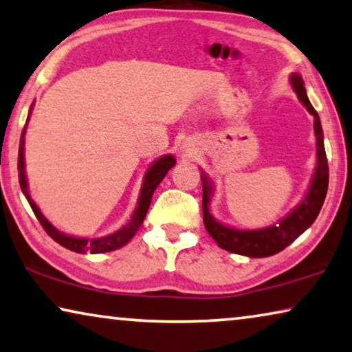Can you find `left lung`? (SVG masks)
Segmentation results:
<instances>
[{
	"label": "left lung",
	"instance_id": "obj_1",
	"mask_svg": "<svg viewBox=\"0 0 352 352\" xmlns=\"http://www.w3.org/2000/svg\"><path fill=\"white\" fill-rule=\"evenodd\" d=\"M292 88L296 90L298 99H300L303 106L307 107L314 117V135H316V153H318V164L316 170H314L310 191L303 199L302 204L292 210L285 219H281L280 224L264 229L256 230H240L224 226V224L218 223L213 219L212 214L208 212V202L210 196H212V186L207 182L206 175H201L202 178V214H204V224H206L207 232L210 234L218 246L223 250L230 251L235 254L250 256V258H267V256H274L285 250L287 245H291L298 235L311 226L314 219L319 214L324 199L327 194L329 186V164L326 148H324V135H322V126L319 122V115L314 107L311 106L310 99L307 96L305 87H303V80L298 74H292L291 77Z\"/></svg>",
	"mask_w": 352,
	"mask_h": 352
}]
</instances>
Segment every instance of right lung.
Here are the masks:
<instances>
[{
  "mask_svg": "<svg viewBox=\"0 0 352 352\" xmlns=\"http://www.w3.org/2000/svg\"><path fill=\"white\" fill-rule=\"evenodd\" d=\"M30 117V115H28ZM26 128V126H25ZM25 128L22 131V138H20V146H19V182H20V188L25 194L26 201L30 202L31 208L38 218V221L41 223V226L44 228L47 234L50 235L52 239L55 240L56 243H60L65 248L76 251V253H107V251H113L122 248L123 245L129 242L131 239L134 237V234L138 232V229L140 228V224L144 223L145 214L148 212L150 202H151V196L156 190V186L160 185L162 178L166 177L167 172H169L172 167L175 166V158L172 155H166L161 156V158L155 162L153 166H150V169L146 170V174L144 177V183H142V190H140V196H139V202L138 207H135V212L133 214V218L129 219L128 223L124 224L122 229H118L117 232L106 235V237L101 239H78V237H71V235H66L56 230L52 224L47 221V218L41 213V210L38 206L33 202V199L30 197L28 192V186H26V177H25V161H23V135H25Z\"/></svg>",
  "mask_w": 352,
  "mask_h": 352,
  "instance_id": "right-lung-1",
  "label": "right lung"
}]
</instances>
